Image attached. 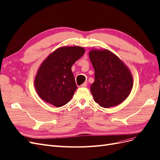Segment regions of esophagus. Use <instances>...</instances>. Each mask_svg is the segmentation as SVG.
Listing matches in <instances>:
<instances>
[{"instance_id":"34e87169","label":"esophagus","mask_w":160,"mask_h":160,"mask_svg":"<svg viewBox=\"0 0 160 160\" xmlns=\"http://www.w3.org/2000/svg\"><path fill=\"white\" fill-rule=\"evenodd\" d=\"M87 86V83L86 82H85L84 83H82V85H81V87H86Z\"/></svg>"}]
</instances>
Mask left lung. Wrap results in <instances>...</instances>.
Here are the masks:
<instances>
[{"mask_svg": "<svg viewBox=\"0 0 160 160\" xmlns=\"http://www.w3.org/2000/svg\"><path fill=\"white\" fill-rule=\"evenodd\" d=\"M89 58L95 70V81L91 86L95 101L103 108L117 106L123 102L133 86L128 68L107 49L91 50Z\"/></svg>", "mask_w": 160, "mask_h": 160, "instance_id": "1", "label": "left lung"}]
</instances>
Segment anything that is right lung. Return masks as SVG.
Wrapping results in <instances>:
<instances>
[{
    "mask_svg": "<svg viewBox=\"0 0 160 160\" xmlns=\"http://www.w3.org/2000/svg\"><path fill=\"white\" fill-rule=\"evenodd\" d=\"M84 53L85 49L79 46L59 48L43 61L34 81L42 100L57 107L71 100L78 89L71 67Z\"/></svg>",
    "mask_w": 160,
    "mask_h": 160,
    "instance_id": "1",
    "label": "right lung"
}]
</instances>
